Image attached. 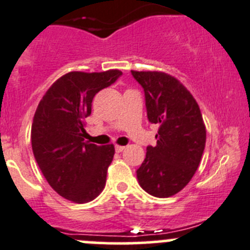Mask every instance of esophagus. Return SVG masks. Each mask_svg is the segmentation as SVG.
Masks as SVG:
<instances>
[{
	"instance_id": "1",
	"label": "esophagus",
	"mask_w": 250,
	"mask_h": 250,
	"mask_svg": "<svg viewBox=\"0 0 250 250\" xmlns=\"http://www.w3.org/2000/svg\"><path fill=\"white\" fill-rule=\"evenodd\" d=\"M125 149V146H122V145H116L115 146L116 152H122Z\"/></svg>"
}]
</instances>
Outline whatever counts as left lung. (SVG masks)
I'll return each mask as SVG.
<instances>
[{
	"instance_id": "obj_1",
	"label": "left lung",
	"mask_w": 250,
	"mask_h": 250,
	"mask_svg": "<svg viewBox=\"0 0 250 250\" xmlns=\"http://www.w3.org/2000/svg\"><path fill=\"white\" fill-rule=\"evenodd\" d=\"M142 85L147 120L160 125L156 146L147 145L137 169L140 187L152 197L168 198L194 176L207 142L202 112L192 94L176 78L162 72H135Z\"/></svg>"
}]
</instances>
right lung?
<instances>
[{"instance_id":"add662e5","label":"right lung","mask_w":250,"mask_h":250,"mask_svg":"<svg viewBox=\"0 0 250 250\" xmlns=\"http://www.w3.org/2000/svg\"><path fill=\"white\" fill-rule=\"evenodd\" d=\"M122 72H71L50 86L31 125L34 157L53 189L74 203L95 199L106 183L115 155L113 145L85 142L84 120L96 94L112 85Z\"/></svg>"}]
</instances>
